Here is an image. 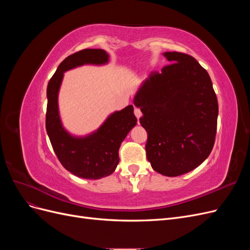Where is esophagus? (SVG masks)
<instances>
[{
	"label": "esophagus",
	"mask_w": 250,
	"mask_h": 250,
	"mask_svg": "<svg viewBox=\"0 0 250 250\" xmlns=\"http://www.w3.org/2000/svg\"><path fill=\"white\" fill-rule=\"evenodd\" d=\"M134 115H135V117L138 118V120L142 117V111L140 110V108H137V107L134 108Z\"/></svg>",
	"instance_id": "34e87169"
}]
</instances>
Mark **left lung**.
Here are the masks:
<instances>
[{"instance_id": "obj_1", "label": "left lung", "mask_w": 250, "mask_h": 250, "mask_svg": "<svg viewBox=\"0 0 250 250\" xmlns=\"http://www.w3.org/2000/svg\"><path fill=\"white\" fill-rule=\"evenodd\" d=\"M164 56L171 63L149 74L133 103L143 112L151 167L174 177L197 168L211 152L218 101L208 73L194 57L179 52Z\"/></svg>"}]
</instances>
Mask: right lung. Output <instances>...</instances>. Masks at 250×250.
Here are the masks:
<instances>
[{"label":"right lung","mask_w":250,"mask_h":250,"mask_svg":"<svg viewBox=\"0 0 250 250\" xmlns=\"http://www.w3.org/2000/svg\"><path fill=\"white\" fill-rule=\"evenodd\" d=\"M109 55L102 49H84L67 56L57 67L47 87L46 129L53 150L63 167L74 175L85 179L108 176L119 164V149L126 135L137 125L133 106L115 111L96 131L85 137H74L62 123L58 93L63 73L84 64L101 65Z\"/></svg>","instance_id":"right-lung-1"}]
</instances>
